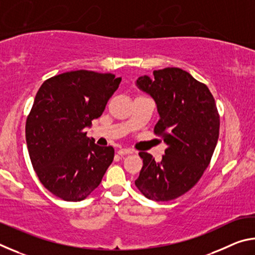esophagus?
Here are the masks:
<instances>
[{
  "label": "esophagus",
  "mask_w": 255,
  "mask_h": 255,
  "mask_svg": "<svg viewBox=\"0 0 255 255\" xmlns=\"http://www.w3.org/2000/svg\"><path fill=\"white\" fill-rule=\"evenodd\" d=\"M133 152L132 149L130 148H122L118 150V154L120 155V156H124V155H127V154H131Z\"/></svg>",
  "instance_id": "34e87169"
}]
</instances>
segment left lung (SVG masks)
I'll list each match as a JSON object with an SVG mask.
<instances>
[{
	"label": "left lung",
	"instance_id": "obj_1",
	"mask_svg": "<svg viewBox=\"0 0 255 255\" xmlns=\"http://www.w3.org/2000/svg\"><path fill=\"white\" fill-rule=\"evenodd\" d=\"M154 77H138L136 84L149 94L159 120L154 132L167 145L159 162L143 158L136 187L150 200L169 201L196 185L208 167L219 136V115L209 89L178 67L154 71Z\"/></svg>",
	"mask_w": 255,
	"mask_h": 255
}]
</instances>
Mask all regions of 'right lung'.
Segmentation results:
<instances>
[{"instance_id": "add662e5", "label": "right lung", "mask_w": 255, "mask_h": 255, "mask_svg": "<svg viewBox=\"0 0 255 255\" xmlns=\"http://www.w3.org/2000/svg\"><path fill=\"white\" fill-rule=\"evenodd\" d=\"M120 82L111 73L80 70L50 77L38 90L25 140L40 182L60 199H85L114 161V147L94 144L84 128L102 115Z\"/></svg>"}]
</instances>
